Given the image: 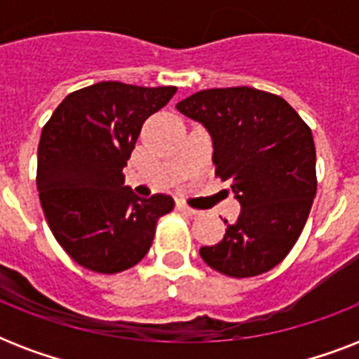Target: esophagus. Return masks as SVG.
<instances>
[{
	"label": "esophagus",
	"mask_w": 359,
	"mask_h": 359,
	"mask_svg": "<svg viewBox=\"0 0 359 359\" xmlns=\"http://www.w3.org/2000/svg\"><path fill=\"white\" fill-rule=\"evenodd\" d=\"M177 208H179V210L182 214H186V216H191V218H194V216H199V214H201V212H199V210L188 207V205H184V203H177Z\"/></svg>",
	"instance_id": "1"
}]
</instances>
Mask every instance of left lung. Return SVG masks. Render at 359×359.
<instances>
[{"label": "left lung", "instance_id": "8db88e82", "mask_svg": "<svg viewBox=\"0 0 359 359\" xmlns=\"http://www.w3.org/2000/svg\"><path fill=\"white\" fill-rule=\"evenodd\" d=\"M212 137L216 175L229 180L240 214L224 240L199 255L231 278L259 276L283 261L317 194L313 134L290 104L253 87L194 93L177 104Z\"/></svg>", "mask_w": 359, "mask_h": 359}]
</instances>
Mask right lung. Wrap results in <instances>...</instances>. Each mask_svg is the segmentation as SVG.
<instances>
[{"instance_id": "right-lung-1", "label": "right lung", "mask_w": 359, "mask_h": 359, "mask_svg": "<svg viewBox=\"0 0 359 359\" xmlns=\"http://www.w3.org/2000/svg\"><path fill=\"white\" fill-rule=\"evenodd\" d=\"M177 87L98 81L70 93L42 128L36 190L61 248L100 273L128 270L147 255L156 222L171 212L165 194L137 197L123 169L141 126Z\"/></svg>"}]
</instances>
